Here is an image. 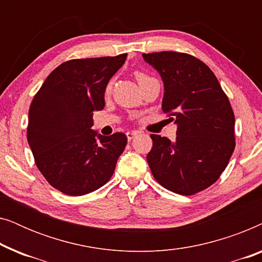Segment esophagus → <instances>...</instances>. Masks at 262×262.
I'll use <instances>...</instances> for the list:
<instances>
[{
	"label": "esophagus",
	"instance_id": "1",
	"mask_svg": "<svg viewBox=\"0 0 262 262\" xmlns=\"http://www.w3.org/2000/svg\"><path fill=\"white\" fill-rule=\"evenodd\" d=\"M137 135H138V131H127V132H126V137H127L128 141H131V139H134Z\"/></svg>",
	"mask_w": 262,
	"mask_h": 262
}]
</instances>
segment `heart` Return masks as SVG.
I'll list each match as a JSON object with an SVG mask.
<instances>
[{
  "mask_svg": "<svg viewBox=\"0 0 262 262\" xmlns=\"http://www.w3.org/2000/svg\"><path fill=\"white\" fill-rule=\"evenodd\" d=\"M136 78H137L138 83H141V82L148 80V78H151V77L148 76V75L144 74V73H136ZM111 88H112V82H111V83L107 85V92H110Z\"/></svg>",
  "mask_w": 262,
  "mask_h": 262,
  "instance_id": "b5f03b06",
  "label": "heart"
}]
</instances>
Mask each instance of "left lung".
<instances>
[{
	"label": "left lung",
	"mask_w": 262,
	"mask_h": 262,
	"mask_svg": "<svg viewBox=\"0 0 262 262\" xmlns=\"http://www.w3.org/2000/svg\"><path fill=\"white\" fill-rule=\"evenodd\" d=\"M163 81L162 110L177 124V139L151 135L146 155L156 181L192 195L216 182L235 149V117L210 68L187 53H143Z\"/></svg>",
	"instance_id": "obj_1"
}]
</instances>
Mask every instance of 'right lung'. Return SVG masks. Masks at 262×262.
I'll list each match as a JSON object with an SVG mask.
<instances>
[{"label": "right lung", "instance_id": "right-lung-1", "mask_svg": "<svg viewBox=\"0 0 262 262\" xmlns=\"http://www.w3.org/2000/svg\"><path fill=\"white\" fill-rule=\"evenodd\" d=\"M126 56L64 62L31 103L27 141L35 164L64 194L83 195L105 185L124 151V134L102 136L92 126L93 113L105 107L107 83Z\"/></svg>", "mask_w": 262, "mask_h": 262}]
</instances>
